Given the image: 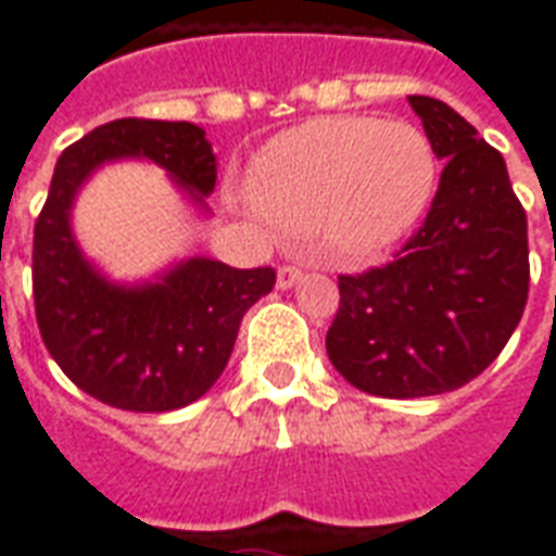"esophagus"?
Segmentation results:
<instances>
[{"mask_svg": "<svg viewBox=\"0 0 556 556\" xmlns=\"http://www.w3.org/2000/svg\"><path fill=\"white\" fill-rule=\"evenodd\" d=\"M298 279H301V267L282 265L277 270V289H291V286H298Z\"/></svg>", "mask_w": 556, "mask_h": 556, "instance_id": "34e87169", "label": "esophagus"}]
</instances>
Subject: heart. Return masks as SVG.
Returning a JSON list of instances; mask_svg holds the SVG:
<instances>
[{
  "mask_svg": "<svg viewBox=\"0 0 556 556\" xmlns=\"http://www.w3.org/2000/svg\"><path fill=\"white\" fill-rule=\"evenodd\" d=\"M438 154L408 122L333 115L270 139L247 172V199L318 255L357 265L396 247L426 214Z\"/></svg>",
  "mask_w": 556,
  "mask_h": 556,
  "instance_id": "heart-1",
  "label": "heart"
}]
</instances>
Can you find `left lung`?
Segmentation results:
<instances>
[{"mask_svg":"<svg viewBox=\"0 0 556 556\" xmlns=\"http://www.w3.org/2000/svg\"><path fill=\"white\" fill-rule=\"evenodd\" d=\"M446 160L422 229L396 262L339 277L327 357L369 396L450 393L485 372L521 321L530 286L527 214L501 151L453 106L410 94Z\"/></svg>","mask_w":556,"mask_h":556,"instance_id":"8db88e82","label":"left lung"}]
</instances>
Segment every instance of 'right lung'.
<instances>
[{"label":"right lung","mask_w":556,"mask_h":556,"mask_svg":"<svg viewBox=\"0 0 556 556\" xmlns=\"http://www.w3.org/2000/svg\"><path fill=\"white\" fill-rule=\"evenodd\" d=\"M148 160L211 214L217 154L190 122L118 118L62 151L35 223L31 289L41 339L74 384L103 405L163 414L205 396L226 369L243 313L274 289L270 267L238 270L193 255L151 279L115 282L83 253L71 217L106 163Z\"/></svg>","instance_id":"add662e5"}]
</instances>
